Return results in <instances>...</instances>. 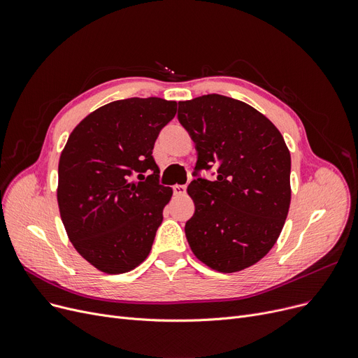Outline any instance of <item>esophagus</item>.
Returning <instances> with one entry per match:
<instances>
[{"mask_svg":"<svg viewBox=\"0 0 358 358\" xmlns=\"http://www.w3.org/2000/svg\"><path fill=\"white\" fill-rule=\"evenodd\" d=\"M173 190H174V194L176 196H184L185 194V185H181V184H176L174 187H173Z\"/></svg>","mask_w":358,"mask_h":358,"instance_id":"34e87169","label":"esophagus"}]
</instances>
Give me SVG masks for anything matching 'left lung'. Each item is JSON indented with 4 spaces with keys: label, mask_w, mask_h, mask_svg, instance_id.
Here are the masks:
<instances>
[{
    "label": "left lung",
    "mask_w": 358,
    "mask_h": 358,
    "mask_svg": "<svg viewBox=\"0 0 358 358\" xmlns=\"http://www.w3.org/2000/svg\"><path fill=\"white\" fill-rule=\"evenodd\" d=\"M178 120L196 143V210L185 223L193 254L219 273H236L274 247L290 208V152L278 129L250 104L208 94L178 103ZM218 168L213 181L198 177Z\"/></svg>",
    "instance_id": "8db88e82"
}]
</instances>
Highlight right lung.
<instances>
[{
	"instance_id": "right-lung-1",
	"label": "right lung",
	"mask_w": 358,
	"mask_h": 358,
	"mask_svg": "<svg viewBox=\"0 0 358 358\" xmlns=\"http://www.w3.org/2000/svg\"><path fill=\"white\" fill-rule=\"evenodd\" d=\"M176 113V101L158 97L113 101L68 138L56 190L61 219L73 248L103 273L134 270L152 248L173 196L159 184L152 149Z\"/></svg>"
}]
</instances>
